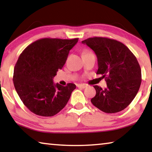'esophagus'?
<instances>
[{
    "instance_id": "obj_1",
    "label": "esophagus",
    "mask_w": 152,
    "mask_h": 152,
    "mask_svg": "<svg viewBox=\"0 0 152 152\" xmlns=\"http://www.w3.org/2000/svg\"><path fill=\"white\" fill-rule=\"evenodd\" d=\"M77 86H78V88H85L87 86L85 85V84H78Z\"/></svg>"
}]
</instances>
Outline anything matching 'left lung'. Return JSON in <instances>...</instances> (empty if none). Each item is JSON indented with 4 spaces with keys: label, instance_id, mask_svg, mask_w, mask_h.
<instances>
[{
    "label": "left lung",
    "instance_id": "obj_1",
    "mask_svg": "<svg viewBox=\"0 0 152 152\" xmlns=\"http://www.w3.org/2000/svg\"><path fill=\"white\" fill-rule=\"evenodd\" d=\"M91 48L98 59L97 74L107 88L94 86L92 104L102 111L115 113L125 109L134 99L141 82V70L134 54L123 43L108 37H94L82 42Z\"/></svg>",
    "mask_w": 152,
    "mask_h": 152
}]
</instances>
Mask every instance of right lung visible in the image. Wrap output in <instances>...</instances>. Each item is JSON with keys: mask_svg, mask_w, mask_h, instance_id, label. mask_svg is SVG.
<instances>
[{"mask_svg": "<svg viewBox=\"0 0 152 152\" xmlns=\"http://www.w3.org/2000/svg\"><path fill=\"white\" fill-rule=\"evenodd\" d=\"M78 41V38H42L28 45L20 54L14 68V86L23 104L34 114L53 116L70 99L75 84H55L53 78Z\"/></svg>", "mask_w": 152, "mask_h": 152, "instance_id": "obj_1", "label": "right lung"}]
</instances>
